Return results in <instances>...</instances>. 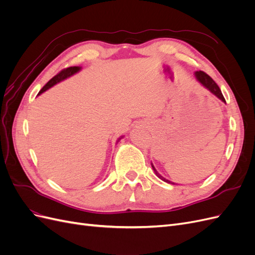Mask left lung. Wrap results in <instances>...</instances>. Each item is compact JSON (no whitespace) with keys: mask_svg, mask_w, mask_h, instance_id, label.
<instances>
[{"mask_svg":"<svg viewBox=\"0 0 255 255\" xmlns=\"http://www.w3.org/2000/svg\"><path fill=\"white\" fill-rule=\"evenodd\" d=\"M195 75H196L197 80H198L200 83H201L205 88H207L208 90H210V91L212 92V94H214L216 97L219 98L222 102H225V103H226V99H225V97H223V95H222V92H221V90H220L219 86H218L217 84L215 83V81L211 78L210 75L206 74V73H205V72H203V71H197V72L195 73ZM152 168H153L154 172H155V174L159 177V179H160L161 181H164V182L169 183V184H174V183L170 182L169 180H166L165 177L161 176V175L156 171V169L154 168V166H153V165H152Z\"/></svg>","mask_w":255,"mask_h":255,"instance_id":"left-lung-1","label":"left lung"}]
</instances>
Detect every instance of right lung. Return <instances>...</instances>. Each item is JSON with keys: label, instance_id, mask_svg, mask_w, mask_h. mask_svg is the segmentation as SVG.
Segmentation results:
<instances>
[{"label": "right lung", "instance_id": "1", "mask_svg": "<svg viewBox=\"0 0 255 255\" xmlns=\"http://www.w3.org/2000/svg\"><path fill=\"white\" fill-rule=\"evenodd\" d=\"M80 70H81L80 67H69V68L64 69V70H61L59 73H57L55 76H54V78H52L47 84H45L44 86L42 87V89L39 91V94H38V95L42 94L43 91L48 90L49 88H51L52 86H54V85H55V84H57V83H59V82H61V81H64L65 79L69 78V76L73 75L74 73H76V72L80 71Z\"/></svg>", "mask_w": 255, "mask_h": 255}]
</instances>
